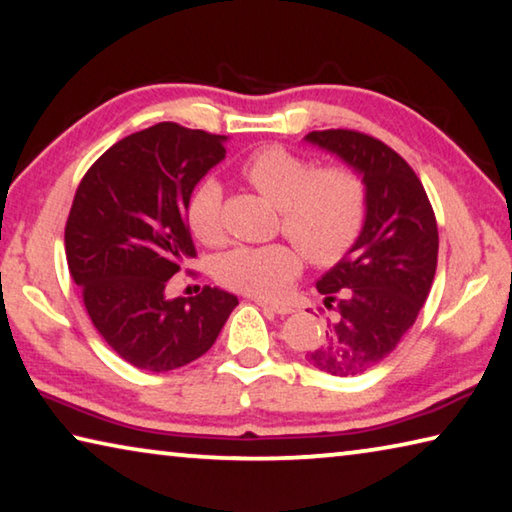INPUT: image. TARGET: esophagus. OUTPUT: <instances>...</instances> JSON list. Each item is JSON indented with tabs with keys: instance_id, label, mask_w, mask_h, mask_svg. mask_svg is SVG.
Wrapping results in <instances>:
<instances>
[{
	"instance_id": "1",
	"label": "esophagus",
	"mask_w": 512,
	"mask_h": 512,
	"mask_svg": "<svg viewBox=\"0 0 512 512\" xmlns=\"http://www.w3.org/2000/svg\"><path fill=\"white\" fill-rule=\"evenodd\" d=\"M255 302H257L259 307H264L268 311H275V314H280V316H287V314H291V311H293V307L284 305V302H273V300H264V298H257Z\"/></svg>"
}]
</instances>
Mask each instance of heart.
Returning a JSON list of instances; mask_svg holds the SVG:
<instances>
[{
    "mask_svg": "<svg viewBox=\"0 0 512 512\" xmlns=\"http://www.w3.org/2000/svg\"><path fill=\"white\" fill-rule=\"evenodd\" d=\"M241 173L257 192L280 207L282 230L318 266L336 264L359 239L366 221V185L352 167H320L284 146H264L248 155ZM223 187L219 180L198 183L187 203V223L198 241H223ZM300 268L293 244L239 246L225 253L216 275L225 287L277 296Z\"/></svg>",
    "mask_w": 512,
    "mask_h": 512,
    "instance_id": "heart-1",
    "label": "heart"
}]
</instances>
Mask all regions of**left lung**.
<instances>
[{"label": "left lung", "mask_w": 512, "mask_h": 512, "mask_svg": "<svg viewBox=\"0 0 512 512\" xmlns=\"http://www.w3.org/2000/svg\"><path fill=\"white\" fill-rule=\"evenodd\" d=\"M305 142L336 155L366 185L359 239L316 282L336 318L307 354L320 372L354 377L386 359L418 318L436 275L438 225L420 178L391 146L341 128Z\"/></svg>", "instance_id": "left-lung-1"}]
</instances>
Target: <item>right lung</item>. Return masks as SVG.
I'll return each mask as SVG.
<instances>
[{
    "mask_svg": "<svg viewBox=\"0 0 512 512\" xmlns=\"http://www.w3.org/2000/svg\"><path fill=\"white\" fill-rule=\"evenodd\" d=\"M225 135L162 121L101 155L76 189L65 228L67 266L92 325L121 359L169 372L212 348L237 296L205 287L167 298V282L196 255L187 203L225 158Z\"/></svg>",
    "mask_w": 512,
    "mask_h": 512,
    "instance_id": "add662e5",
    "label": "right lung"
}]
</instances>
